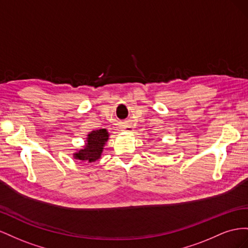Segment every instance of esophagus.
Listing matches in <instances>:
<instances>
[{
  "label": "esophagus",
  "instance_id": "34e87169",
  "mask_svg": "<svg viewBox=\"0 0 248 248\" xmlns=\"http://www.w3.org/2000/svg\"><path fill=\"white\" fill-rule=\"evenodd\" d=\"M134 129L132 125H130V124H124V126H123V131H124V132H129V133H132V132H134Z\"/></svg>",
  "mask_w": 248,
  "mask_h": 248
}]
</instances>
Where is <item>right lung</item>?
<instances>
[{"mask_svg":"<svg viewBox=\"0 0 248 248\" xmlns=\"http://www.w3.org/2000/svg\"><path fill=\"white\" fill-rule=\"evenodd\" d=\"M109 136L110 134L106 129L91 131L88 133L85 145L81 150L74 153V159L81 162H87V163H93L101 158L104 146L108 141Z\"/></svg>","mask_w":248,"mask_h":248,"instance_id":"obj_1","label":"right lung"}]
</instances>
